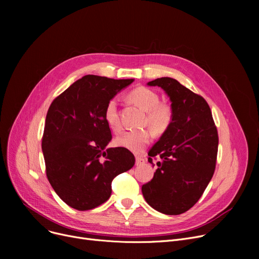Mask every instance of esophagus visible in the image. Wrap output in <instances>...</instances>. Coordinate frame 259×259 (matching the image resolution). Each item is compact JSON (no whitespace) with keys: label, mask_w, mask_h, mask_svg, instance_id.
<instances>
[{"label":"esophagus","mask_w":259,"mask_h":259,"mask_svg":"<svg viewBox=\"0 0 259 259\" xmlns=\"http://www.w3.org/2000/svg\"><path fill=\"white\" fill-rule=\"evenodd\" d=\"M145 164V159L140 157V156H137V158H135V165L137 166H142Z\"/></svg>","instance_id":"1"}]
</instances>
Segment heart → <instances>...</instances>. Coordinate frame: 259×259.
<instances>
[{
  "label": "heart",
  "instance_id": "1",
  "mask_svg": "<svg viewBox=\"0 0 259 259\" xmlns=\"http://www.w3.org/2000/svg\"><path fill=\"white\" fill-rule=\"evenodd\" d=\"M129 99L146 112V121L156 133H162L169 128L173 119V109L169 104L159 103V97L155 91L146 87H138L129 93ZM104 116L111 130L114 132L121 130L116 99L108 101ZM151 140L152 133L150 130L139 129L118 135L114 143L118 147L141 153Z\"/></svg>",
  "mask_w": 259,
  "mask_h": 259
}]
</instances>
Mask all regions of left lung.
Returning a JSON list of instances; mask_svg holds the SVG:
<instances>
[{
	"mask_svg": "<svg viewBox=\"0 0 259 259\" xmlns=\"http://www.w3.org/2000/svg\"><path fill=\"white\" fill-rule=\"evenodd\" d=\"M168 94L173 109L169 128L150 149L148 160L158 157L153 179L143 185L142 192L156 211L179 215L192 208L214 174L219 134L211 109L200 95L171 77L148 83Z\"/></svg>",
	"mask_w": 259,
	"mask_h": 259,
	"instance_id": "left-lung-1",
	"label": "left lung"
}]
</instances>
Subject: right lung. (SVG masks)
Masks as SVG:
<instances>
[{
    "label": "right lung",
    "instance_id": "add662e5",
    "mask_svg": "<svg viewBox=\"0 0 259 259\" xmlns=\"http://www.w3.org/2000/svg\"><path fill=\"white\" fill-rule=\"evenodd\" d=\"M133 80L88 74L48 109L42 139L47 179L73 209L86 211L102 205L111 195L115 176L134 166L128 149L107 148L112 135L104 116L108 101Z\"/></svg>",
    "mask_w": 259,
    "mask_h": 259
}]
</instances>
